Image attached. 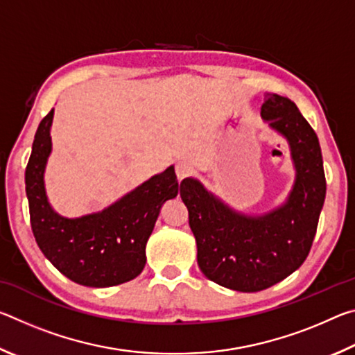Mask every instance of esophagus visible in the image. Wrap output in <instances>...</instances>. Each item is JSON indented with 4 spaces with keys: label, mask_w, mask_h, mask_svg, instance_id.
<instances>
[{
    "label": "esophagus",
    "mask_w": 355,
    "mask_h": 355,
    "mask_svg": "<svg viewBox=\"0 0 355 355\" xmlns=\"http://www.w3.org/2000/svg\"><path fill=\"white\" fill-rule=\"evenodd\" d=\"M192 171H194V167H192L191 163H188V161H178L177 166H175V173H177V178L182 182L183 178L189 177Z\"/></svg>",
    "instance_id": "esophagus-1"
}]
</instances>
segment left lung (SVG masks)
<instances>
[{
    "mask_svg": "<svg viewBox=\"0 0 355 355\" xmlns=\"http://www.w3.org/2000/svg\"><path fill=\"white\" fill-rule=\"evenodd\" d=\"M261 116L291 146L297 175L284 207L252 218L232 211L194 178L180 183L197 243V263L209 280L255 293L279 284L305 261L326 199L320 141L290 98L271 95Z\"/></svg>",
    "mask_w": 355,
    "mask_h": 355,
    "instance_id": "8db88e82",
    "label": "left lung"
}]
</instances>
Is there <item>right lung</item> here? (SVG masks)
<instances>
[{
	"mask_svg": "<svg viewBox=\"0 0 355 355\" xmlns=\"http://www.w3.org/2000/svg\"><path fill=\"white\" fill-rule=\"evenodd\" d=\"M51 120L53 110L35 131L25 172L35 243L53 266L75 284L106 288L133 280L146 266V244L161 205L178 194L175 171L171 166L101 213L65 219L53 211L44 186Z\"/></svg>",
	"mask_w": 355,
	"mask_h": 355,
	"instance_id": "obj_1",
	"label": "right lung"
}]
</instances>
